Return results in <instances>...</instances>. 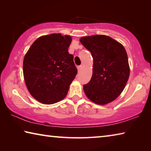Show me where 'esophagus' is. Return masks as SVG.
<instances>
[{
	"label": "esophagus",
	"instance_id": "obj_1",
	"mask_svg": "<svg viewBox=\"0 0 151 151\" xmlns=\"http://www.w3.org/2000/svg\"><path fill=\"white\" fill-rule=\"evenodd\" d=\"M82 68H83V66H82V65H80V66H77V69H78V72H80Z\"/></svg>",
	"mask_w": 151,
	"mask_h": 151
}]
</instances>
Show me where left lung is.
Here are the masks:
<instances>
[{"mask_svg":"<svg viewBox=\"0 0 151 151\" xmlns=\"http://www.w3.org/2000/svg\"><path fill=\"white\" fill-rule=\"evenodd\" d=\"M80 42L93 58V75L83 86L86 97L100 105L111 103L123 91L129 78L126 50L121 43L103 35L83 37Z\"/></svg>","mask_w":151,"mask_h":151,"instance_id":"8db88e82","label":"left lung"}]
</instances>
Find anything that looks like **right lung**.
Masks as SVG:
<instances>
[{
  "label": "right lung",
  "mask_w": 151,
  "mask_h": 151,
  "mask_svg": "<svg viewBox=\"0 0 151 151\" xmlns=\"http://www.w3.org/2000/svg\"><path fill=\"white\" fill-rule=\"evenodd\" d=\"M72 41L60 33L42 36L35 40L24 55L23 75L33 98L45 104L65 98L77 74L73 56L68 52Z\"/></svg>",
  "instance_id": "1"
}]
</instances>
